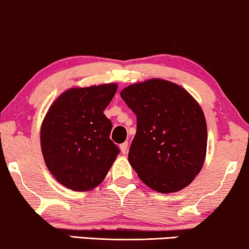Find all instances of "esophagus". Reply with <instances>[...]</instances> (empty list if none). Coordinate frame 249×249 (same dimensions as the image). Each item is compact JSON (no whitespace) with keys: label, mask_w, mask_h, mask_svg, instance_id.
<instances>
[{"label":"esophagus","mask_w":249,"mask_h":249,"mask_svg":"<svg viewBox=\"0 0 249 249\" xmlns=\"http://www.w3.org/2000/svg\"><path fill=\"white\" fill-rule=\"evenodd\" d=\"M127 148H128V142H123L121 144V150L123 154H126L127 153Z\"/></svg>","instance_id":"1"}]
</instances>
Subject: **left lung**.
<instances>
[{
  "mask_svg": "<svg viewBox=\"0 0 249 249\" xmlns=\"http://www.w3.org/2000/svg\"><path fill=\"white\" fill-rule=\"evenodd\" d=\"M137 116L128 162L147 186L177 192L201 171L207 150L202 109L184 88L161 79L131 85L121 92Z\"/></svg>",
  "mask_w": 249,
  "mask_h": 249,
  "instance_id": "8db88e82",
  "label": "left lung"
}]
</instances>
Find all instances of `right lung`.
I'll return each instance as SVG.
<instances>
[{"label":"right lung","mask_w":249,"mask_h":249,"mask_svg":"<svg viewBox=\"0 0 249 249\" xmlns=\"http://www.w3.org/2000/svg\"><path fill=\"white\" fill-rule=\"evenodd\" d=\"M116 90V84L72 88L50 107L41 127V149L63 186L92 190L111 168L119 148L110 140L112 124L103 111Z\"/></svg>","instance_id":"obj_1"}]
</instances>
